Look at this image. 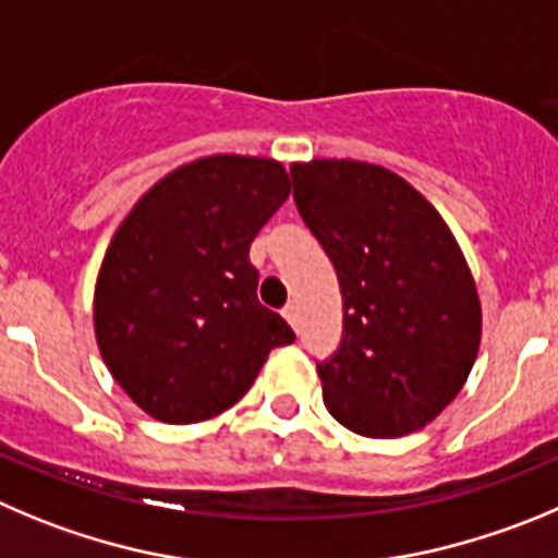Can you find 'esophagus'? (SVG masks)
Instances as JSON below:
<instances>
[{
	"label": "esophagus",
	"mask_w": 558,
	"mask_h": 558,
	"mask_svg": "<svg viewBox=\"0 0 558 558\" xmlns=\"http://www.w3.org/2000/svg\"><path fill=\"white\" fill-rule=\"evenodd\" d=\"M283 316H286V322H289L291 327H294V330H300V308H296L294 303H289L283 308Z\"/></svg>",
	"instance_id": "esophagus-1"
}]
</instances>
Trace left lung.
Here are the masks:
<instances>
[{"label":"left lung","instance_id":"8db88e82","mask_svg":"<svg viewBox=\"0 0 558 558\" xmlns=\"http://www.w3.org/2000/svg\"><path fill=\"white\" fill-rule=\"evenodd\" d=\"M296 211L332 262L343 336L316 363L338 424L402 437L460 393L482 305L460 244L402 175L355 159L291 165Z\"/></svg>","mask_w":558,"mask_h":558}]
</instances>
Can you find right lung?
Segmentation results:
<instances>
[{"label": "right lung", "instance_id": "add662e5", "mask_svg": "<svg viewBox=\"0 0 558 558\" xmlns=\"http://www.w3.org/2000/svg\"><path fill=\"white\" fill-rule=\"evenodd\" d=\"M289 197L283 165L217 154L150 186L114 231L96 280L104 363L134 404L195 424L236 404L294 330L258 303L250 244Z\"/></svg>", "mask_w": 558, "mask_h": 558}]
</instances>
